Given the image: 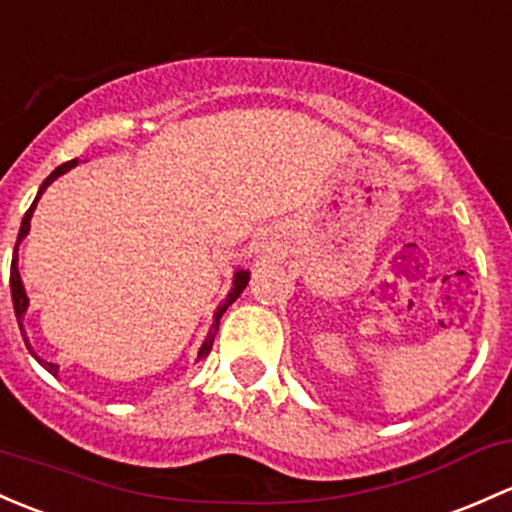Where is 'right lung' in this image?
<instances>
[{
	"instance_id": "1",
	"label": "right lung",
	"mask_w": 512,
	"mask_h": 512,
	"mask_svg": "<svg viewBox=\"0 0 512 512\" xmlns=\"http://www.w3.org/2000/svg\"><path fill=\"white\" fill-rule=\"evenodd\" d=\"M75 164H78V159H73V161H66V164H61V166H58V169L53 171V174L48 176V179L43 181V184H41V188H39V196H36V201H39V198H41V193L46 191V188L51 186L53 181L58 179V176H63V174H66V171H71ZM36 201L31 203V208H29V211H26L24 220H21V230H19V238H16V245H19V242L24 240V235L29 233V220H31V215H34ZM247 279H250V274H247V272H238V274H235V282H233V289H230L228 299H225L223 304H220L218 309H215V321H213V326H211V333H208L206 343H203V346H201V351H198V360H201V358H206V355L211 353V348H213V338H215V333H218V328H220V316H223V314H225V309H228V306L233 304V301L240 297V292H242V289L247 287ZM9 284H12V301H14V314H16V321H19V328H21V319H24V311H26V306H29V299H26V294H24V284H21L19 270H16V247H14V257H12V272H9ZM24 341H26V336H24ZM26 346H29V341H26ZM29 351H31V346H29ZM31 353H34V351H31ZM34 358L39 360V363L43 365V368L48 370V373H51V375H56V370H58V365H56V363H48V360H41L39 355H36V353H34Z\"/></svg>"
}]
</instances>
